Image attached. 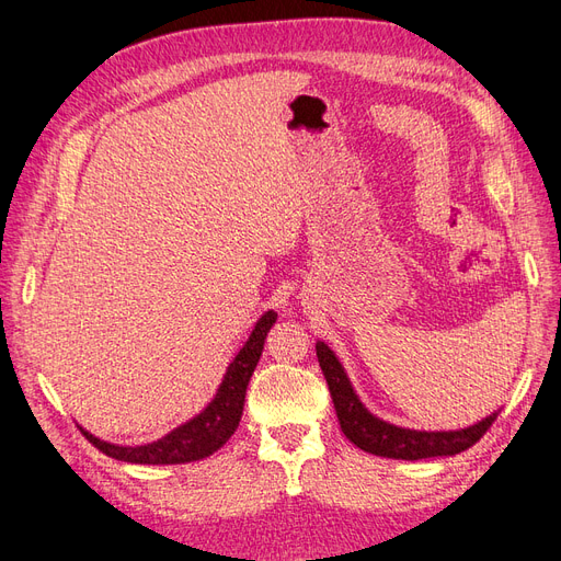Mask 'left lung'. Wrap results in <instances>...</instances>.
I'll return each instance as SVG.
<instances>
[{
    "label": "left lung",
    "mask_w": 561,
    "mask_h": 561,
    "mask_svg": "<svg viewBox=\"0 0 561 561\" xmlns=\"http://www.w3.org/2000/svg\"><path fill=\"white\" fill-rule=\"evenodd\" d=\"M317 358L323 370V377H327L342 433H345L356 447L370 451V455H377V457L417 461L428 457L459 455V451L473 447L499 417V412H494L486 420L478 422L476 426H468L461 431L431 433V431L399 428L373 417V414L358 403L350 379L340 366V360L327 345H323V342H317Z\"/></svg>",
    "instance_id": "obj_1"
}]
</instances>
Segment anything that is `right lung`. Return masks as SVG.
Here are the masks:
<instances>
[{
    "mask_svg": "<svg viewBox=\"0 0 561 561\" xmlns=\"http://www.w3.org/2000/svg\"><path fill=\"white\" fill-rule=\"evenodd\" d=\"M275 321H277L275 312H265L259 319L256 329L251 331L247 340V345L228 366V373L219 387V393H216V399L201 414H197V417H193L184 426L174 428L165 438L149 445H139V447H118L90 436V433L83 428L81 433L100 451H104L106 457L128 461V463H153V466L191 463L214 455L216 449L226 445V440L232 436L234 428L240 424L249 379L256 370V364L263 354L265 337L270 329H273Z\"/></svg>",
    "mask_w": 561,
    "mask_h": 561,
    "instance_id": "right-lung-1",
    "label": "right lung"
}]
</instances>
